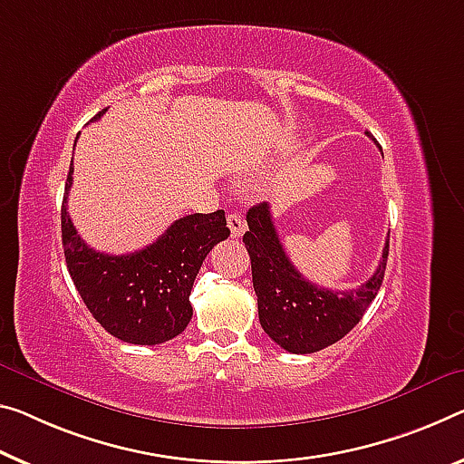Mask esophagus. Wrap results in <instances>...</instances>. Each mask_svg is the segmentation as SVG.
<instances>
[{
  "label": "esophagus",
  "mask_w": 464,
  "mask_h": 464,
  "mask_svg": "<svg viewBox=\"0 0 464 464\" xmlns=\"http://www.w3.org/2000/svg\"><path fill=\"white\" fill-rule=\"evenodd\" d=\"M227 227H230V234L234 238H240L246 230V222L238 213H227Z\"/></svg>",
  "instance_id": "obj_1"
}]
</instances>
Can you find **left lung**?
<instances>
[{
	"label": "left lung",
	"instance_id": "1",
	"mask_svg": "<svg viewBox=\"0 0 464 464\" xmlns=\"http://www.w3.org/2000/svg\"><path fill=\"white\" fill-rule=\"evenodd\" d=\"M245 242L253 269L259 322L276 344L292 354H311L344 338L365 315L386 274L383 246L375 274L356 290L334 292L304 280L277 237L272 211L259 203L246 213Z\"/></svg>",
	"mask_w": 464,
	"mask_h": 464
}]
</instances>
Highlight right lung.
Here are the masks:
<instances>
[{"label":"right lung","mask_w":464,"mask_h":464,"mask_svg":"<svg viewBox=\"0 0 464 464\" xmlns=\"http://www.w3.org/2000/svg\"><path fill=\"white\" fill-rule=\"evenodd\" d=\"M102 111L97 113V120ZM78 139V137H76ZM62 203V242L78 295L105 332L130 344H161L187 330L190 290L205 256L230 237L224 209L180 218L161 237L130 255H105L84 245Z\"/></svg>","instance_id":"right-lung-1"}]
</instances>
